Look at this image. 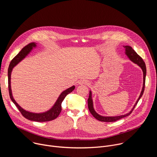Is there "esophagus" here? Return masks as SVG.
<instances>
[{
    "label": "esophagus",
    "mask_w": 157,
    "mask_h": 157,
    "mask_svg": "<svg viewBox=\"0 0 157 157\" xmlns=\"http://www.w3.org/2000/svg\"><path fill=\"white\" fill-rule=\"evenodd\" d=\"M78 83L79 84H89V82L88 81H86V80H80Z\"/></svg>",
    "instance_id": "esophagus-1"
}]
</instances>
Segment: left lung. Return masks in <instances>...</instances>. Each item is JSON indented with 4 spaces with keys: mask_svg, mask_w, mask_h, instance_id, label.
I'll list each match as a JSON object with an SVG mask.
<instances>
[{
    "mask_svg": "<svg viewBox=\"0 0 157 157\" xmlns=\"http://www.w3.org/2000/svg\"><path fill=\"white\" fill-rule=\"evenodd\" d=\"M124 47L125 49V53L128 56V57L130 58V59L131 61H132L133 63L137 64L142 68V70L143 71V73H144V84H143L142 90L140 95L139 99H137L136 104L134 105V107H133V109H132V110L130 112V113L127 114H125V115H122V116H116V117H104V116H101L99 115L98 114H97L96 113V111L94 110V108H93V100H92V98H91V92L89 91V98L87 99V104H88L89 110V111H90V113H91V114L97 120H98L99 121H101V122H115V121H118V120H119L122 118H124V117H125L129 116L132 113L133 110L134 109V108H135L136 105L137 104L139 101L140 100V99L142 96V95L144 94V92L145 84V77H146V73H147L145 63L143 59L135 51L133 50V48L131 47H130V46H124Z\"/></svg>",
    "mask_w": 157,
    "mask_h": 157,
    "instance_id": "1",
    "label": "left lung"
}]
</instances>
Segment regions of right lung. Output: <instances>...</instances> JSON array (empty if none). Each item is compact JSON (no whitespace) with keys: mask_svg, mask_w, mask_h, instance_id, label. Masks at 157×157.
<instances>
[{"mask_svg":"<svg viewBox=\"0 0 157 157\" xmlns=\"http://www.w3.org/2000/svg\"><path fill=\"white\" fill-rule=\"evenodd\" d=\"M36 47V44L35 43H30L27 44V45L22 48L21 50L12 59L8 69V86H9L8 87H9V96L12 102L15 104L16 107L18 108V109L20 112L21 115L23 116L25 118L29 120L36 121V122H48V121H53L58 117L61 111L62 102L63 101L64 99L67 95L70 94V93H71L74 90L75 87V86H73L68 88V89H66V90H65L64 91H63L58 98L54 106L50 110H48V112H46V113H41V114L31 113H29V112H27L24 110L21 107H20V106H19V105L15 102V101L14 100L12 95V91H11V88H10L11 72L13 67L17 64H18L21 59H23L29 53V52L32 50L33 47Z\"/></svg>","mask_w":157,"mask_h":157,"instance_id":"obj_1","label":"right lung"}]
</instances>
